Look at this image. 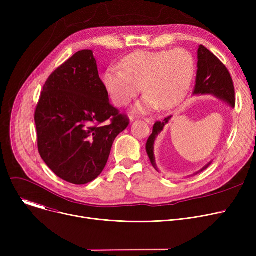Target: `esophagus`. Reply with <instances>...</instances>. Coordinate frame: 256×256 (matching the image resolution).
<instances>
[{
  "instance_id": "esophagus-1",
  "label": "esophagus",
  "mask_w": 256,
  "mask_h": 256,
  "mask_svg": "<svg viewBox=\"0 0 256 256\" xmlns=\"http://www.w3.org/2000/svg\"><path fill=\"white\" fill-rule=\"evenodd\" d=\"M144 120L146 121L147 124H154V118H144Z\"/></svg>"
}]
</instances>
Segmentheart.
<instances>
[{
  "label": "heart",
  "mask_w": 256,
  "mask_h": 256,
  "mask_svg": "<svg viewBox=\"0 0 256 256\" xmlns=\"http://www.w3.org/2000/svg\"><path fill=\"white\" fill-rule=\"evenodd\" d=\"M119 67H111L104 76L113 102L124 106L138 93H146L139 111L167 110L180 104L189 91L195 74V60L184 48L158 52L138 50L130 54Z\"/></svg>",
  "instance_id": "1"
}]
</instances>
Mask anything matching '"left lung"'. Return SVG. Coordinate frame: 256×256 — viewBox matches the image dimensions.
<instances>
[{
	"instance_id": "obj_1",
	"label": "left lung",
	"mask_w": 256,
	"mask_h": 256,
	"mask_svg": "<svg viewBox=\"0 0 256 256\" xmlns=\"http://www.w3.org/2000/svg\"><path fill=\"white\" fill-rule=\"evenodd\" d=\"M197 76L194 94H212L230 104L232 108L236 104L234 98V86L232 78L226 68V66L210 52L202 44L198 48V63H197ZM171 116L166 117L163 121H156L154 126L152 132L146 143V152L150 156L152 166L156 169L154 163V145L156 136L163 130L166 124H168ZM210 165V164H208ZM206 165L204 169L208 168ZM202 169V170H204ZM158 170V169H156Z\"/></svg>"
}]
</instances>
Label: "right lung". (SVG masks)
<instances>
[{
	"instance_id": "right-lung-1",
	"label": "right lung",
	"mask_w": 256,
	"mask_h": 256,
	"mask_svg": "<svg viewBox=\"0 0 256 256\" xmlns=\"http://www.w3.org/2000/svg\"><path fill=\"white\" fill-rule=\"evenodd\" d=\"M37 146L63 180L85 184L104 170L130 120L109 102L90 50L76 52L46 80L35 110Z\"/></svg>"
}]
</instances>
